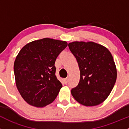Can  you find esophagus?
Returning a JSON list of instances; mask_svg holds the SVG:
<instances>
[{
  "label": "esophagus",
  "instance_id": "1",
  "mask_svg": "<svg viewBox=\"0 0 129 129\" xmlns=\"http://www.w3.org/2000/svg\"><path fill=\"white\" fill-rule=\"evenodd\" d=\"M68 81H69L68 77H67V78H65V79H64V82H65V83L66 84H67V82H68Z\"/></svg>",
  "mask_w": 129,
  "mask_h": 129
}]
</instances>
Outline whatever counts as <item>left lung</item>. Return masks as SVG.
<instances>
[{
  "mask_svg": "<svg viewBox=\"0 0 129 129\" xmlns=\"http://www.w3.org/2000/svg\"><path fill=\"white\" fill-rule=\"evenodd\" d=\"M68 46L80 70L79 82L71 90L72 96L86 107L103 103L117 79V69L110 52L92 42H74Z\"/></svg>",
  "mask_w": 129,
  "mask_h": 129,
  "instance_id": "1",
  "label": "left lung"
}]
</instances>
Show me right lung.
<instances>
[{"instance_id": "obj_1", "label": "right lung", "mask_w": 129, "mask_h": 129, "mask_svg": "<svg viewBox=\"0 0 129 129\" xmlns=\"http://www.w3.org/2000/svg\"><path fill=\"white\" fill-rule=\"evenodd\" d=\"M67 46L65 41L45 38L27 43L19 52L14 64L16 84L28 104L43 107L55 100L62 87L55 62Z\"/></svg>"}]
</instances>
